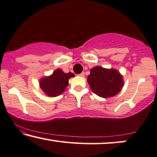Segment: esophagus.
Listing matches in <instances>:
<instances>
[{"instance_id": "esophagus-1", "label": "esophagus", "mask_w": 157, "mask_h": 157, "mask_svg": "<svg viewBox=\"0 0 157 157\" xmlns=\"http://www.w3.org/2000/svg\"><path fill=\"white\" fill-rule=\"evenodd\" d=\"M78 76H79V77H85V73H84V72H82V73H80V74H79L78 75Z\"/></svg>"}]
</instances>
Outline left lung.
<instances>
[{"label": "left lung", "instance_id": "obj_1", "mask_svg": "<svg viewBox=\"0 0 157 157\" xmlns=\"http://www.w3.org/2000/svg\"><path fill=\"white\" fill-rule=\"evenodd\" d=\"M92 91L103 98L115 96L124 86L122 75L115 69H106L100 66L92 68L87 77Z\"/></svg>", "mask_w": 157, "mask_h": 157}]
</instances>
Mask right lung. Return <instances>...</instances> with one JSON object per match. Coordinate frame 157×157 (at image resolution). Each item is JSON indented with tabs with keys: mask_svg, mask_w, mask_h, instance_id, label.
Segmentation results:
<instances>
[{
	"mask_svg": "<svg viewBox=\"0 0 157 157\" xmlns=\"http://www.w3.org/2000/svg\"><path fill=\"white\" fill-rule=\"evenodd\" d=\"M72 72L65 73L60 69L55 70L51 75L45 77L40 80V87L48 97H56L61 94L69 85L68 81L74 77Z\"/></svg>",
	"mask_w": 157,
	"mask_h": 157,
	"instance_id": "obj_1",
	"label": "right lung"
}]
</instances>
